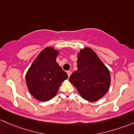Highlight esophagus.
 I'll list each match as a JSON object with an SVG mask.
<instances>
[{
	"instance_id": "obj_1",
	"label": "esophagus",
	"mask_w": 134,
	"mask_h": 134,
	"mask_svg": "<svg viewBox=\"0 0 134 134\" xmlns=\"http://www.w3.org/2000/svg\"><path fill=\"white\" fill-rule=\"evenodd\" d=\"M67 74H68V77H70V75H71V71H67Z\"/></svg>"
}]
</instances>
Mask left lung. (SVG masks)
I'll use <instances>...</instances> for the list:
<instances>
[{
  "label": "left lung",
  "instance_id": "8db88e82",
  "mask_svg": "<svg viewBox=\"0 0 134 134\" xmlns=\"http://www.w3.org/2000/svg\"><path fill=\"white\" fill-rule=\"evenodd\" d=\"M77 55L78 70L72 73L69 80L82 98L89 102L97 101L109 91L110 72L91 48L81 49Z\"/></svg>",
  "mask_w": 134,
  "mask_h": 134
}]
</instances>
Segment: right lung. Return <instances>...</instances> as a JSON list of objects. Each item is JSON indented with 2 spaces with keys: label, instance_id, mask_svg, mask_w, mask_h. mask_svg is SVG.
<instances>
[{
  "label": "right lung",
  "instance_id": "right-lung-1",
  "mask_svg": "<svg viewBox=\"0 0 134 134\" xmlns=\"http://www.w3.org/2000/svg\"><path fill=\"white\" fill-rule=\"evenodd\" d=\"M59 51L46 47L37 55L26 74V83L35 99L42 102L52 99L68 75L56 62Z\"/></svg>",
  "mask_w": 134,
  "mask_h": 134
}]
</instances>
